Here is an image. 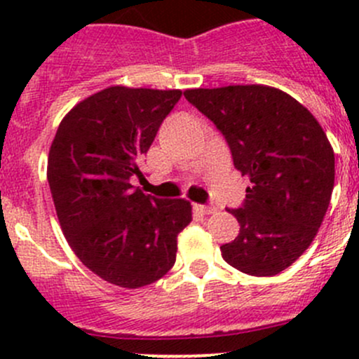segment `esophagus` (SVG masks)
<instances>
[{
    "mask_svg": "<svg viewBox=\"0 0 359 359\" xmlns=\"http://www.w3.org/2000/svg\"><path fill=\"white\" fill-rule=\"evenodd\" d=\"M194 208H196L198 212L201 213V215H210V213L215 212V208H213V206H210V205H194Z\"/></svg>",
    "mask_w": 359,
    "mask_h": 359,
    "instance_id": "obj_1",
    "label": "esophagus"
}]
</instances>
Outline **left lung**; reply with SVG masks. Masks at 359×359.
I'll return each mask as SVG.
<instances>
[{"mask_svg":"<svg viewBox=\"0 0 359 359\" xmlns=\"http://www.w3.org/2000/svg\"><path fill=\"white\" fill-rule=\"evenodd\" d=\"M184 97L222 132L233 161L250 179L247 200L227 210L240 234L224 260L252 276H274L313 243L330 205L335 154L318 119L281 90L231 85Z\"/></svg>","mask_w":359,"mask_h":359,"instance_id":"left-lung-1","label":"left lung"}]
</instances>
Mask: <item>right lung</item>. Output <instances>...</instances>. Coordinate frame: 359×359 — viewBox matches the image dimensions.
I'll return each instance as SVG.
<instances>
[{
	"instance_id": "obj_1",
	"label": "right lung",
	"mask_w": 359,
	"mask_h": 359,
	"mask_svg": "<svg viewBox=\"0 0 359 359\" xmlns=\"http://www.w3.org/2000/svg\"><path fill=\"white\" fill-rule=\"evenodd\" d=\"M180 90L109 86L76 104L48 154L53 205L69 247L92 273L121 288L165 276L191 203L159 200L133 187L139 163Z\"/></svg>"
}]
</instances>
